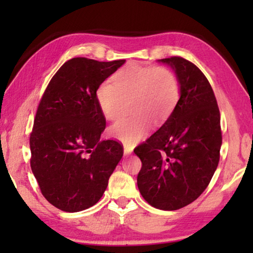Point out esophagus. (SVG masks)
Listing matches in <instances>:
<instances>
[{"instance_id": "obj_1", "label": "esophagus", "mask_w": 253, "mask_h": 253, "mask_svg": "<svg viewBox=\"0 0 253 253\" xmlns=\"http://www.w3.org/2000/svg\"><path fill=\"white\" fill-rule=\"evenodd\" d=\"M129 154H131V148H128V147H124V155L128 156Z\"/></svg>"}]
</instances>
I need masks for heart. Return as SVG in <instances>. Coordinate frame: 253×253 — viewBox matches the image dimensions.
<instances>
[{
	"mask_svg": "<svg viewBox=\"0 0 253 253\" xmlns=\"http://www.w3.org/2000/svg\"><path fill=\"white\" fill-rule=\"evenodd\" d=\"M179 98V85L172 70L161 66L129 63L119 69L113 83L106 80L98 85L96 100L102 115L108 121L122 116L125 104L129 102V113L110 127L114 138L134 146L147 134L154 123L164 124L173 114Z\"/></svg>",
	"mask_w": 253,
	"mask_h": 253,
	"instance_id": "1",
	"label": "heart"
}]
</instances>
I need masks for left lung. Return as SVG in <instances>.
<instances>
[{
    "label": "left lung",
    "mask_w": 253,
    "mask_h": 253,
    "mask_svg": "<svg viewBox=\"0 0 253 253\" xmlns=\"http://www.w3.org/2000/svg\"><path fill=\"white\" fill-rule=\"evenodd\" d=\"M158 61L174 70L176 107L157 131L134 149L142 161L137 186L152 207L174 211L208 187L220 160V110L213 89L198 67L181 57Z\"/></svg>",
    "instance_id": "obj_1"
}]
</instances>
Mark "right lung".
<instances>
[{
	"label": "right lung",
	"mask_w": 253,
	"mask_h": 253,
	"mask_svg": "<svg viewBox=\"0 0 253 253\" xmlns=\"http://www.w3.org/2000/svg\"><path fill=\"white\" fill-rule=\"evenodd\" d=\"M124 63L70 59L42 96L30 136L31 169L42 195L61 211L95 205L122 160L121 143L100 140L106 119L96 90Z\"/></svg>",
	"instance_id": "right-lung-1"
}]
</instances>
